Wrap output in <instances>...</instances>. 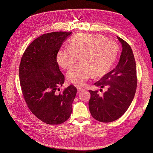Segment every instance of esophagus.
Here are the masks:
<instances>
[{"instance_id": "1", "label": "esophagus", "mask_w": 153, "mask_h": 153, "mask_svg": "<svg viewBox=\"0 0 153 153\" xmlns=\"http://www.w3.org/2000/svg\"><path fill=\"white\" fill-rule=\"evenodd\" d=\"M77 89L78 91H84L85 90L84 88H83L82 87H77Z\"/></svg>"}]
</instances>
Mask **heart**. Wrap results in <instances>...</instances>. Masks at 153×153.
<instances>
[{"mask_svg":"<svg viewBox=\"0 0 153 153\" xmlns=\"http://www.w3.org/2000/svg\"><path fill=\"white\" fill-rule=\"evenodd\" d=\"M68 49H60L57 53V62L64 69L71 68L66 73L67 80L77 85H83L93 74L101 76L114 65L118 48L112 40L98 34L79 33L68 42Z\"/></svg>","mask_w":153,"mask_h":153,"instance_id":"1","label":"heart"}]
</instances>
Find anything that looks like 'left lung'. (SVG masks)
<instances>
[{"instance_id":"left-lung-1","label":"left lung","mask_w":153,"mask_h":153,"mask_svg":"<svg viewBox=\"0 0 153 153\" xmlns=\"http://www.w3.org/2000/svg\"><path fill=\"white\" fill-rule=\"evenodd\" d=\"M122 52L115 68L105 74L94 85L107 90L102 95L98 91L90 90L88 102L91 116L96 120L110 123L120 118L130 106L137 88L136 63L131 46L117 36ZM102 90V89H100Z\"/></svg>"}]
</instances>
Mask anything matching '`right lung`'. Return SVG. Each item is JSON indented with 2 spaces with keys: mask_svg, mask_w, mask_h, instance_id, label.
<instances>
[{
  "mask_svg": "<svg viewBox=\"0 0 153 153\" xmlns=\"http://www.w3.org/2000/svg\"><path fill=\"white\" fill-rule=\"evenodd\" d=\"M72 32H56L35 39L25 51L19 65V79L27 106L38 119L48 124L66 121L73 112L77 93L73 85L62 93L57 90L65 77L57 62V53Z\"/></svg>",
  "mask_w": 153,
  "mask_h": 153,
  "instance_id": "add662e5",
  "label": "right lung"
}]
</instances>
